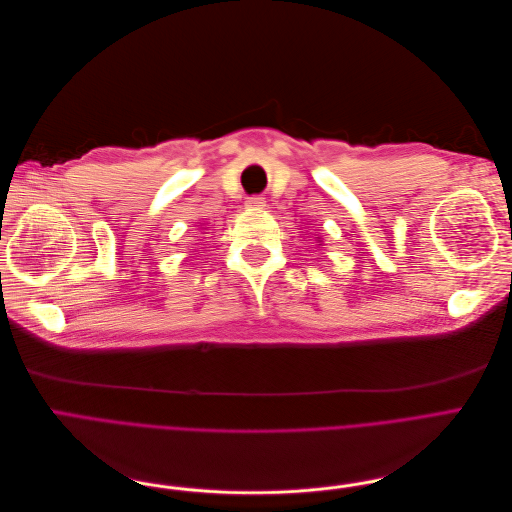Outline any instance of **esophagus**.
Segmentation results:
<instances>
[{
  "instance_id": "esophagus-1",
  "label": "esophagus",
  "mask_w": 512,
  "mask_h": 512,
  "mask_svg": "<svg viewBox=\"0 0 512 512\" xmlns=\"http://www.w3.org/2000/svg\"><path fill=\"white\" fill-rule=\"evenodd\" d=\"M265 205H267V200L262 198V196H250V198L245 200V207L247 209H262Z\"/></svg>"
}]
</instances>
